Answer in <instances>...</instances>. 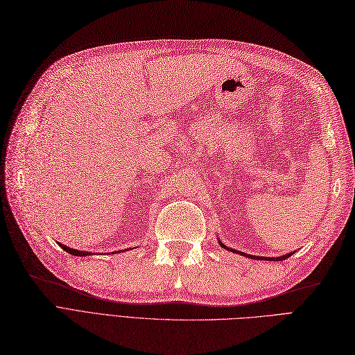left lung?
Segmentation results:
<instances>
[{"label":"left lung","mask_w":355,"mask_h":355,"mask_svg":"<svg viewBox=\"0 0 355 355\" xmlns=\"http://www.w3.org/2000/svg\"><path fill=\"white\" fill-rule=\"evenodd\" d=\"M218 243L221 245L224 249H227V251H230V252L241 254V255H243L246 258H252V260H261V261H284V260H286V258L291 257L294 254V252H290V254H285V255H281V257H258V255H249V254H245V252H239V251H236V249H232V248L225 246L221 241H219V239H218Z\"/></svg>","instance_id":"1"}]
</instances>
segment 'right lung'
Instances as JSON below:
<instances>
[{
    "mask_svg": "<svg viewBox=\"0 0 355 355\" xmlns=\"http://www.w3.org/2000/svg\"><path fill=\"white\" fill-rule=\"evenodd\" d=\"M58 245L64 249V251H67V252L71 254V255H76V257H88V255H92V252H89V251H79V249H73V248L65 246V245H62V243H60V242H58ZM121 251H122V249H121ZM125 251H128V249H125ZM114 252L119 254V251H114ZM122 252H123V251H122Z\"/></svg>",
    "mask_w": 355,
    "mask_h": 355,
    "instance_id": "obj_1",
    "label": "right lung"
}]
</instances>
